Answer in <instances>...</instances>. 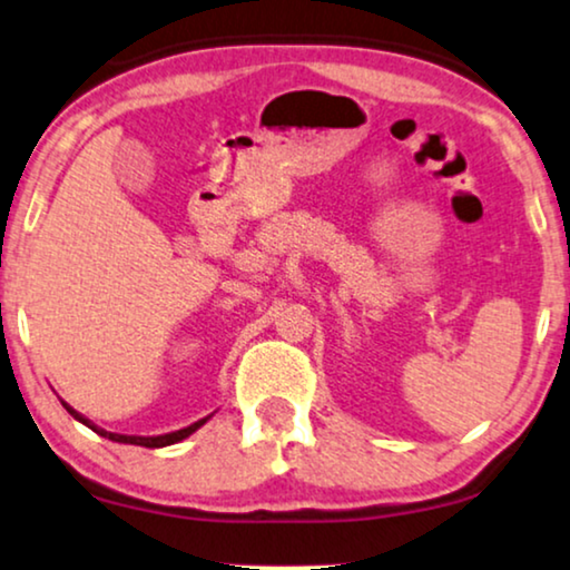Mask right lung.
Returning a JSON list of instances; mask_svg holds the SVG:
<instances>
[{
    "label": "right lung",
    "instance_id": "1",
    "mask_svg": "<svg viewBox=\"0 0 570 570\" xmlns=\"http://www.w3.org/2000/svg\"><path fill=\"white\" fill-rule=\"evenodd\" d=\"M65 409H68V413L70 416H76L78 421H83L86 426H91V430L96 432V434H101V438H109L112 442H125V445H140V448H165V445H175V442H180V440H186L188 434H194L198 426L204 424L206 419H202V421H196V424H190V426H186V430H180V432H169V434H159V438H130V434H115V432H107V430H99V426L96 424H91V421L88 419H83L80 416L78 411H72L68 403H62Z\"/></svg>",
    "mask_w": 570,
    "mask_h": 570
}]
</instances>
